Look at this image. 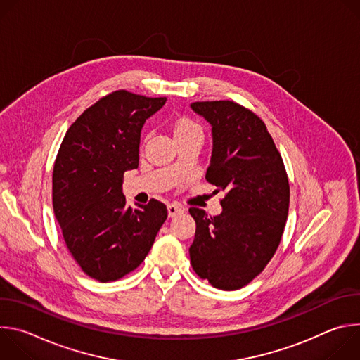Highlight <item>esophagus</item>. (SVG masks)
Here are the masks:
<instances>
[{"label": "esophagus", "instance_id": "obj_1", "mask_svg": "<svg viewBox=\"0 0 360 360\" xmlns=\"http://www.w3.org/2000/svg\"><path fill=\"white\" fill-rule=\"evenodd\" d=\"M184 211H185V208L182 207V205H178V203H169L168 205V215H169V218H174L175 215H178V214H181Z\"/></svg>", "mask_w": 360, "mask_h": 360}]
</instances>
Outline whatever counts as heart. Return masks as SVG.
<instances>
[{
    "mask_svg": "<svg viewBox=\"0 0 360 360\" xmlns=\"http://www.w3.org/2000/svg\"><path fill=\"white\" fill-rule=\"evenodd\" d=\"M193 131H199V128H198V125H195L189 120H179L176 122V125H175V135L186 134V132H193Z\"/></svg>",
    "mask_w": 360,
    "mask_h": 360,
    "instance_id": "obj_1",
    "label": "heart"
}]
</instances>
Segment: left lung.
<instances>
[{"instance_id":"1","label":"left lung","mask_w":360,"mask_h":360,"mask_svg":"<svg viewBox=\"0 0 360 360\" xmlns=\"http://www.w3.org/2000/svg\"><path fill=\"white\" fill-rule=\"evenodd\" d=\"M212 128L207 181L225 191L222 212L191 208L195 239L189 248L196 275L214 288L235 290L258 276L275 255L288 218L289 182L265 124L232 101L192 102Z\"/></svg>"}]
</instances>
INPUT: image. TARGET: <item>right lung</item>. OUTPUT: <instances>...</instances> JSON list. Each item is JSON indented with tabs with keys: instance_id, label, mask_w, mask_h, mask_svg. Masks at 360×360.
<instances>
[{
	"instance_id": "add662e5",
	"label": "right lung",
	"mask_w": 360,
	"mask_h": 360,
	"mask_svg": "<svg viewBox=\"0 0 360 360\" xmlns=\"http://www.w3.org/2000/svg\"><path fill=\"white\" fill-rule=\"evenodd\" d=\"M167 98L115 91L81 114L67 131L53 174V207L81 269L99 282L136 269L168 217L167 207H127L124 174L139 164L141 131Z\"/></svg>"
}]
</instances>
